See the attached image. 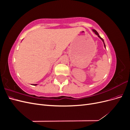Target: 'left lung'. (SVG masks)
I'll use <instances>...</instances> for the list:
<instances>
[{
	"label": "left lung",
	"mask_w": 130,
	"mask_h": 130,
	"mask_svg": "<svg viewBox=\"0 0 130 130\" xmlns=\"http://www.w3.org/2000/svg\"><path fill=\"white\" fill-rule=\"evenodd\" d=\"M92 31H93V32H94V34H96V35H97V36H98V37H99L100 39H101V41H103V43H104V47H105V48H106V45H105V42H104V40H103V38H102L100 36H99V34H98V32H97V31L95 30H94V29H92Z\"/></svg>",
	"instance_id": "left-lung-1"
}]
</instances>
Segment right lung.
<instances>
[{
    "mask_svg": "<svg viewBox=\"0 0 130 130\" xmlns=\"http://www.w3.org/2000/svg\"><path fill=\"white\" fill-rule=\"evenodd\" d=\"M32 85L33 86H36V85H37V84H32Z\"/></svg>",
    "mask_w": 130,
    "mask_h": 130,
    "instance_id": "right-lung-1",
    "label": "right lung"
}]
</instances>
